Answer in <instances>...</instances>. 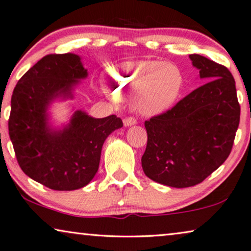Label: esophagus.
<instances>
[{"mask_svg": "<svg viewBox=\"0 0 251 251\" xmlns=\"http://www.w3.org/2000/svg\"><path fill=\"white\" fill-rule=\"evenodd\" d=\"M138 123V120H136L134 117H127V118L124 119V125L127 127V126H133L135 125V124Z\"/></svg>", "mask_w": 251, "mask_h": 251, "instance_id": "obj_1", "label": "esophagus"}]
</instances>
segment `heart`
Returning a JSON list of instances; mask_svg holds the SVG:
<instances>
[{
	"label": "heart",
	"instance_id": "obj_1",
	"mask_svg": "<svg viewBox=\"0 0 251 251\" xmlns=\"http://www.w3.org/2000/svg\"><path fill=\"white\" fill-rule=\"evenodd\" d=\"M110 89L117 95H134V109L140 115L165 112L179 99L183 76L176 65L159 61H128L109 69Z\"/></svg>",
	"mask_w": 251,
	"mask_h": 251
}]
</instances>
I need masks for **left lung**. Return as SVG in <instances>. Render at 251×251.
<instances>
[{"label":"left lung","instance_id":"8db88e82","mask_svg":"<svg viewBox=\"0 0 251 251\" xmlns=\"http://www.w3.org/2000/svg\"><path fill=\"white\" fill-rule=\"evenodd\" d=\"M189 58L206 82L145 122L148 142L141 158L143 172L175 188L198 185L225 162L240 123L229 70L198 53Z\"/></svg>","mask_w":251,"mask_h":251}]
</instances>
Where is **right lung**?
I'll list each match as a JSON object with an SVG mask.
<instances>
[{"mask_svg": "<svg viewBox=\"0 0 251 251\" xmlns=\"http://www.w3.org/2000/svg\"><path fill=\"white\" fill-rule=\"evenodd\" d=\"M87 70L75 53L40 59L17 82L11 98L9 135L18 164L29 178L53 190L88 185L99 170L103 143L123 126L115 115L93 118L76 110L68 125L52 128L48 108L56 99H72Z\"/></svg>", "mask_w": 251, "mask_h": 251, "instance_id": "1", "label": "right lung"}]
</instances>
